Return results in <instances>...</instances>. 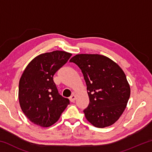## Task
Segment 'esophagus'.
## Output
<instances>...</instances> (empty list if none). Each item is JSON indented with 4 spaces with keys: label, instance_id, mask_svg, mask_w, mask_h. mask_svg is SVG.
<instances>
[{
    "label": "esophagus",
    "instance_id": "34e87169",
    "mask_svg": "<svg viewBox=\"0 0 152 152\" xmlns=\"http://www.w3.org/2000/svg\"><path fill=\"white\" fill-rule=\"evenodd\" d=\"M69 99H70V102H74L76 99V95L74 94L72 95H71V96L69 98Z\"/></svg>",
    "mask_w": 152,
    "mask_h": 152
}]
</instances>
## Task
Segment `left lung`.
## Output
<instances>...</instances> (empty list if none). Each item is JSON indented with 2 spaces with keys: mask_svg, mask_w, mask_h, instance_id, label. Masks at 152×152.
Listing matches in <instances>:
<instances>
[{
  "mask_svg": "<svg viewBox=\"0 0 152 152\" xmlns=\"http://www.w3.org/2000/svg\"><path fill=\"white\" fill-rule=\"evenodd\" d=\"M70 62L83 74L89 97L83 111L94 127L104 128L117 121L130 96V86L124 72L117 63L99 54H77Z\"/></svg>",
  "mask_w": 152,
  "mask_h": 152,
  "instance_id": "obj_1",
  "label": "left lung"
}]
</instances>
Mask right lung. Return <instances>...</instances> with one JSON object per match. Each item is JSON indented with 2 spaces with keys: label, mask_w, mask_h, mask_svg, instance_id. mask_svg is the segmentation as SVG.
<instances>
[{
  "label": "right lung",
  "mask_w": 152,
  "mask_h": 152,
  "mask_svg": "<svg viewBox=\"0 0 152 152\" xmlns=\"http://www.w3.org/2000/svg\"><path fill=\"white\" fill-rule=\"evenodd\" d=\"M64 51H53L37 56L25 68L19 80V101L30 121L48 127L60 119L70 104L58 93L53 77L71 57Z\"/></svg>",
  "instance_id": "right-lung-1"
}]
</instances>
